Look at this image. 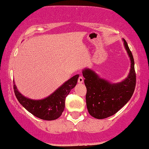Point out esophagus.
I'll list each match as a JSON object with an SVG mask.
<instances>
[{"label": "esophagus", "instance_id": "esophagus-1", "mask_svg": "<svg viewBox=\"0 0 149 149\" xmlns=\"http://www.w3.org/2000/svg\"><path fill=\"white\" fill-rule=\"evenodd\" d=\"M83 82H84L83 77H79V79H78V82H79V84H82Z\"/></svg>", "mask_w": 149, "mask_h": 149}]
</instances>
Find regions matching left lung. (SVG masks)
<instances>
[{
    "mask_svg": "<svg viewBox=\"0 0 149 149\" xmlns=\"http://www.w3.org/2000/svg\"><path fill=\"white\" fill-rule=\"evenodd\" d=\"M124 47L131 61L129 74L118 83H111L102 79L89 68L82 70L87 92L86 101L90 115L96 119L113 116L127 103L135 91L136 74L132 53L126 41L122 39Z\"/></svg>",
    "mask_w": 149,
    "mask_h": 149,
    "instance_id": "obj_1",
    "label": "left lung"
}]
</instances>
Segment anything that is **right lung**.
Instances as JSON below:
<instances>
[{
    "label": "right lung",
    "mask_w": 149,
    "mask_h": 149,
    "mask_svg": "<svg viewBox=\"0 0 149 149\" xmlns=\"http://www.w3.org/2000/svg\"><path fill=\"white\" fill-rule=\"evenodd\" d=\"M79 77V74L73 76L43 99L33 100L24 96L14 82V93L19 104L34 116L43 120H55L61 116L65 109L66 97L77 85Z\"/></svg>",
    "instance_id": "add662e5"
}]
</instances>
